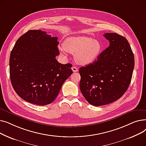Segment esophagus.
<instances>
[{"label": "esophagus", "mask_w": 146, "mask_h": 146, "mask_svg": "<svg viewBox=\"0 0 146 146\" xmlns=\"http://www.w3.org/2000/svg\"><path fill=\"white\" fill-rule=\"evenodd\" d=\"M72 70H73V72H78V67H75V66L72 67Z\"/></svg>", "instance_id": "34e87169"}]
</instances>
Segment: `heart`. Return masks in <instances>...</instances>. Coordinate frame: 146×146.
Segmentation results:
<instances>
[{"label": "heart", "instance_id": "obj_1", "mask_svg": "<svg viewBox=\"0 0 146 146\" xmlns=\"http://www.w3.org/2000/svg\"><path fill=\"white\" fill-rule=\"evenodd\" d=\"M102 44L97 40L84 36H72L66 40L63 47L60 50L61 53L66 51L74 54L76 61L80 64H90L98 58L102 50Z\"/></svg>", "mask_w": 146, "mask_h": 146}]
</instances>
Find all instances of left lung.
<instances>
[{"mask_svg": "<svg viewBox=\"0 0 146 146\" xmlns=\"http://www.w3.org/2000/svg\"><path fill=\"white\" fill-rule=\"evenodd\" d=\"M110 46L97 60L79 68L80 89L86 100L102 106L118 100L127 91L134 67V56L127 40L116 33H105Z\"/></svg>", "mask_w": 146, "mask_h": 146, "instance_id": "8db88e82", "label": "left lung"}]
</instances>
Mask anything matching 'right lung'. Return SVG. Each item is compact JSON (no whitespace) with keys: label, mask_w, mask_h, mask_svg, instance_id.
<instances>
[{"label":"right lung","mask_w":146,"mask_h":146,"mask_svg":"<svg viewBox=\"0 0 146 146\" xmlns=\"http://www.w3.org/2000/svg\"><path fill=\"white\" fill-rule=\"evenodd\" d=\"M57 37L41 30H29L21 36L11 52L12 85L24 100L35 105L52 103L72 73V64H61Z\"/></svg>","instance_id":"add662e5"}]
</instances>
